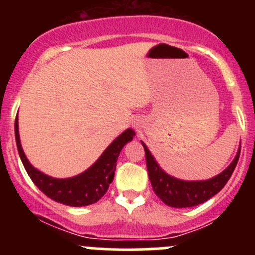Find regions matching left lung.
I'll return each mask as SVG.
<instances>
[{
  "mask_svg": "<svg viewBox=\"0 0 255 255\" xmlns=\"http://www.w3.org/2000/svg\"><path fill=\"white\" fill-rule=\"evenodd\" d=\"M142 144L145 151L149 180H150L154 192L164 204L177 208L197 206L220 192L235 171L239 154H241V149H239L235 160L220 175L210 180H205V181H184V180L175 179L164 173L154 160L153 155L148 150L145 144L143 142Z\"/></svg>",
  "mask_w": 255,
  "mask_h": 255,
  "instance_id": "8db88e82",
  "label": "left lung"
}]
</instances>
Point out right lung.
Listing matches in <instances>:
<instances>
[{
  "instance_id": "obj_1",
  "label": "right lung",
  "mask_w": 255,
  "mask_h": 255,
  "mask_svg": "<svg viewBox=\"0 0 255 255\" xmlns=\"http://www.w3.org/2000/svg\"><path fill=\"white\" fill-rule=\"evenodd\" d=\"M14 134L20 160L35 186L51 200L66 206L81 207L99 201L109 190L115 176L116 163L125 144L133 139L134 130L127 129L107 146L99 160L90 169L70 179H54L33 168L23 153L18 133V121L14 122Z\"/></svg>"
}]
</instances>
